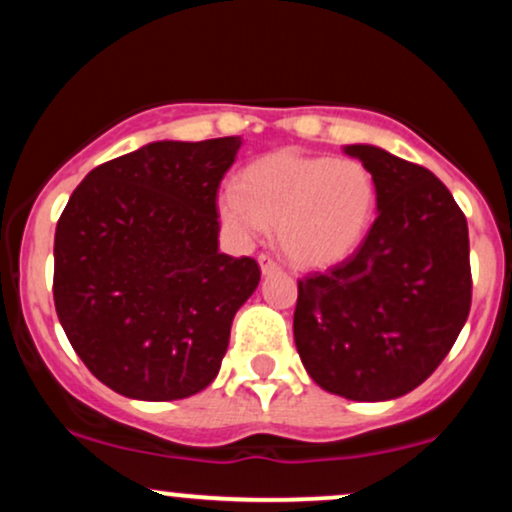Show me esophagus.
<instances>
[{
  "instance_id": "34e87169",
  "label": "esophagus",
  "mask_w": 512,
  "mask_h": 512,
  "mask_svg": "<svg viewBox=\"0 0 512 512\" xmlns=\"http://www.w3.org/2000/svg\"><path fill=\"white\" fill-rule=\"evenodd\" d=\"M257 262H260L262 274H274V272H279V269H281V264L276 262L272 255H264V252L260 257H257Z\"/></svg>"
}]
</instances>
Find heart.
Here are the masks:
<instances>
[{
  "mask_svg": "<svg viewBox=\"0 0 512 512\" xmlns=\"http://www.w3.org/2000/svg\"><path fill=\"white\" fill-rule=\"evenodd\" d=\"M378 207L373 173L356 158L274 151L243 170L238 190L219 195V214L238 238L276 228V245L296 267L346 260L366 238Z\"/></svg>",
  "mask_w": 512,
  "mask_h": 512,
  "instance_id": "heart-1",
  "label": "heart"
}]
</instances>
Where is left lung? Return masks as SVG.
<instances>
[{"instance_id":"obj_1","label":"left lung","mask_w":512,"mask_h":512,"mask_svg":"<svg viewBox=\"0 0 512 512\" xmlns=\"http://www.w3.org/2000/svg\"><path fill=\"white\" fill-rule=\"evenodd\" d=\"M375 178L361 245L298 279L293 339L322 390L356 402L407 395L440 366L472 305L469 231L431 170L378 146H346Z\"/></svg>"}]
</instances>
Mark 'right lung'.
I'll return each mask as SVG.
<instances>
[{"label": "right lung", "instance_id": "1", "mask_svg": "<svg viewBox=\"0 0 512 512\" xmlns=\"http://www.w3.org/2000/svg\"><path fill=\"white\" fill-rule=\"evenodd\" d=\"M243 144L154 142L93 168L55 231L52 296L69 344L110 390L146 402L197 395L260 284L219 252V185Z\"/></svg>", "mask_w": 512, "mask_h": 512}]
</instances>
